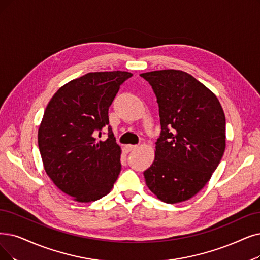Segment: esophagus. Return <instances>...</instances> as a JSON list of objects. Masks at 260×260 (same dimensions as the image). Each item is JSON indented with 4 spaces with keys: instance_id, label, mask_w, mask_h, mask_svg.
Listing matches in <instances>:
<instances>
[{
    "instance_id": "34e87169",
    "label": "esophagus",
    "mask_w": 260,
    "mask_h": 260,
    "mask_svg": "<svg viewBox=\"0 0 260 260\" xmlns=\"http://www.w3.org/2000/svg\"><path fill=\"white\" fill-rule=\"evenodd\" d=\"M137 148H139L138 145H127V146H126V149H127L128 151H132V150L137 149Z\"/></svg>"
}]
</instances>
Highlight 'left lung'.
I'll use <instances>...</instances> for the list:
<instances>
[{"instance_id":"obj_1","label":"left lung","mask_w":260,"mask_h":260,"mask_svg":"<svg viewBox=\"0 0 260 260\" xmlns=\"http://www.w3.org/2000/svg\"><path fill=\"white\" fill-rule=\"evenodd\" d=\"M159 105L160 138L144 172L148 189L166 204L185 202L211 178L226 147L221 103L203 83L181 70L141 74Z\"/></svg>"}]
</instances>
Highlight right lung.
I'll return each mask as SVG.
<instances>
[{"instance_id":"right-lung-1","label":"right lung","mask_w":260,"mask_h":260,"mask_svg":"<svg viewBox=\"0 0 260 260\" xmlns=\"http://www.w3.org/2000/svg\"><path fill=\"white\" fill-rule=\"evenodd\" d=\"M127 71L89 72L57 89L38 128V147L49 178L79 203L109 194L120 173L121 148L112 128L98 141L97 133L109 124V108Z\"/></svg>"}]
</instances>
